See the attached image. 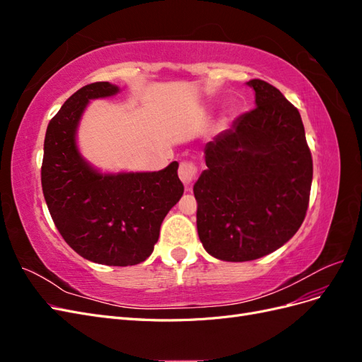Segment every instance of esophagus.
Returning a JSON list of instances; mask_svg holds the SVG:
<instances>
[{"label":"esophagus","instance_id":"obj_1","mask_svg":"<svg viewBox=\"0 0 362 362\" xmlns=\"http://www.w3.org/2000/svg\"><path fill=\"white\" fill-rule=\"evenodd\" d=\"M196 173H198V168H196L193 163L185 161V163H181V164H180L178 177H180V180L182 181V184H184L187 189L190 187L192 182L194 181Z\"/></svg>","mask_w":362,"mask_h":362}]
</instances>
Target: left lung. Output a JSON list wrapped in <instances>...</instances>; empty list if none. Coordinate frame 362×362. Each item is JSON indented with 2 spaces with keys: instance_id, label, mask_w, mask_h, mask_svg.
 Returning <instances> with one entry per match:
<instances>
[{
  "instance_id": "1",
  "label": "left lung",
  "mask_w": 362,
  "mask_h": 362,
  "mask_svg": "<svg viewBox=\"0 0 362 362\" xmlns=\"http://www.w3.org/2000/svg\"><path fill=\"white\" fill-rule=\"evenodd\" d=\"M255 108L204 149L206 169L193 185L196 225L208 254L252 261L286 245L310 202L313 158L300 115L276 87L250 80Z\"/></svg>"
}]
</instances>
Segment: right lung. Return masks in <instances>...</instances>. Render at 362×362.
Listing matches in <instances>:
<instances>
[{"mask_svg": "<svg viewBox=\"0 0 362 362\" xmlns=\"http://www.w3.org/2000/svg\"><path fill=\"white\" fill-rule=\"evenodd\" d=\"M119 93L107 81L76 90L47 128L42 190L62 237L83 258L105 266H134L154 250L160 226L184 193L178 163L158 172L103 173L76 145L90 100Z\"/></svg>", "mask_w": 362, "mask_h": 362, "instance_id": "right-lung-1", "label": "right lung"}]
</instances>
